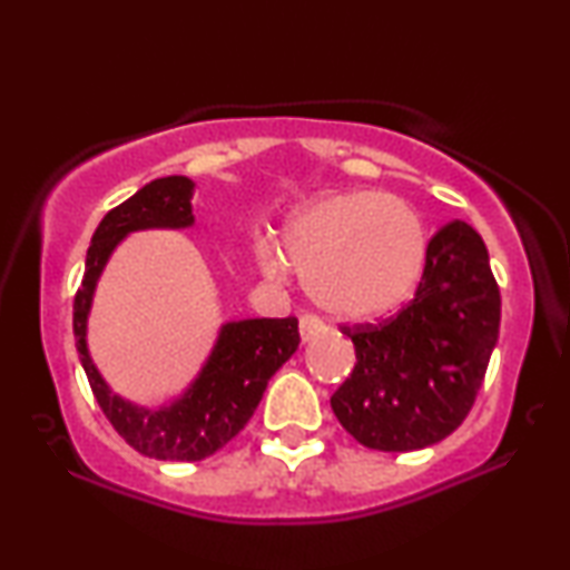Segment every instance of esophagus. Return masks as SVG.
<instances>
[{
	"mask_svg": "<svg viewBox=\"0 0 570 570\" xmlns=\"http://www.w3.org/2000/svg\"><path fill=\"white\" fill-rule=\"evenodd\" d=\"M298 330H301V342H303V345H308V342H314L316 337H322L324 324L318 322L316 316H303L301 324H298Z\"/></svg>",
	"mask_w": 570,
	"mask_h": 570,
	"instance_id": "esophagus-1",
	"label": "esophagus"
}]
</instances>
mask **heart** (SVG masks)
<instances>
[{
  "instance_id": "b5f03b06",
  "label": "heart",
  "mask_w": 570,
  "mask_h": 570,
  "mask_svg": "<svg viewBox=\"0 0 570 570\" xmlns=\"http://www.w3.org/2000/svg\"><path fill=\"white\" fill-rule=\"evenodd\" d=\"M283 248L318 308L342 322H376L415 295L428 264V230L417 209L400 197L337 191L287 215ZM254 254L262 275L283 283V252L259 238Z\"/></svg>"
}]
</instances>
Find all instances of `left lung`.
Masks as SVG:
<instances>
[{
	"instance_id": "1",
	"label": "left lung",
	"mask_w": 570,
	"mask_h": 570,
	"mask_svg": "<svg viewBox=\"0 0 570 570\" xmlns=\"http://www.w3.org/2000/svg\"><path fill=\"white\" fill-rule=\"evenodd\" d=\"M501 330V293L480 233L449 223L428 244L415 298L389 322L355 326V368L332 396L342 428L376 451H417L472 410Z\"/></svg>"
}]
</instances>
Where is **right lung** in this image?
<instances>
[{
  "label": "right lung",
  "instance_id": "obj_1",
  "mask_svg": "<svg viewBox=\"0 0 570 570\" xmlns=\"http://www.w3.org/2000/svg\"><path fill=\"white\" fill-rule=\"evenodd\" d=\"M194 189L197 184L186 176L155 178L111 209L92 233L82 285L75 295V345L100 410L131 449L163 462H199L236 439L259 407L269 379L291 361L301 342L298 318L293 316L238 318L220 324L207 361L176 400L147 407L108 386L88 347L90 308L100 275L131 233L191 228Z\"/></svg>",
  "mask_w": 570,
  "mask_h": 570
}]
</instances>
